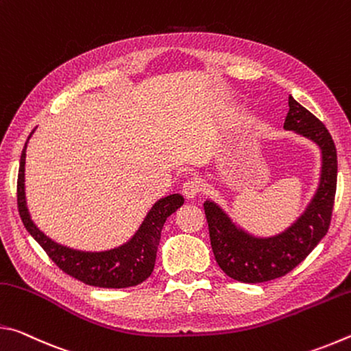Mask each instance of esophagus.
Instances as JSON below:
<instances>
[{
	"label": "esophagus",
	"mask_w": 351,
	"mask_h": 351,
	"mask_svg": "<svg viewBox=\"0 0 351 351\" xmlns=\"http://www.w3.org/2000/svg\"><path fill=\"white\" fill-rule=\"evenodd\" d=\"M201 192V184L197 180H187L182 184V195L187 199H193Z\"/></svg>",
	"instance_id": "34e87169"
}]
</instances>
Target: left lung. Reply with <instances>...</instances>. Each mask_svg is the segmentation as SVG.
<instances>
[{"instance_id":"8db88e82","label":"left lung","mask_w":351,"mask_h":351,"mask_svg":"<svg viewBox=\"0 0 351 351\" xmlns=\"http://www.w3.org/2000/svg\"><path fill=\"white\" fill-rule=\"evenodd\" d=\"M288 105L283 128L313 141L322 154L319 186L305 212L280 234L255 237L237 226L217 203L210 199L204 203L217 263L230 278L243 283H261L288 274L308 257L330 228L337 181L335 142L324 123L293 96Z\"/></svg>"}]
</instances>
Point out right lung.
<instances>
[{"label": "right lung", "mask_w": 351, "mask_h": 351, "mask_svg": "<svg viewBox=\"0 0 351 351\" xmlns=\"http://www.w3.org/2000/svg\"><path fill=\"white\" fill-rule=\"evenodd\" d=\"M26 147L27 142L23 148L20 159L19 181H16V203H19L21 221L27 229V232L45 249L49 258L68 276L86 285H91V287L128 288L147 280L154 268L165 219L184 204V198L181 195L173 193L156 201L139 226V229L132 237V240L123 243L122 246L102 252L77 251V249L58 245L49 237H46L34 224L31 215H29L25 195Z\"/></svg>", "instance_id": "add662e5"}]
</instances>
